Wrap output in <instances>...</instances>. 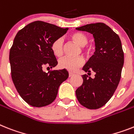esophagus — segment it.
I'll return each instance as SVG.
<instances>
[{
    "label": "esophagus",
    "mask_w": 134,
    "mask_h": 134,
    "mask_svg": "<svg viewBox=\"0 0 134 134\" xmlns=\"http://www.w3.org/2000/svg\"><path fill=\"white\" fill-rule=\"evenodd\" d=\"M74 74L71 72H69V77H71V76H74Z\"/></svg>",
    "instance_id": "esophagus-1"
}]
</instances>
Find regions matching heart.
Listing matches in <instances>:
<instances>
[{"instance_id":"obj_1","label":"heart","mask_w":134,"mask_h":134,"mask_svg":"<svg viewBox=\"0 0 134 134\" xmlns=\"http://www.w3.org/2000/svg\"><path fill=\"white\" fill-rule=\"evenodd\" d=\"M72 39L76 44L80 47H83V50L87 53L88 50L84 48V46L88 43V38L84 33L80 32H74L71 35ZM52 51L56 57H60L63 53V39L58 38L52 42L51 45ZM84 63L83 58L81 57H63L58 60V67L60 69H64L69 71H75L79 67L82 66Z\"/></svg>"}]
</instances>
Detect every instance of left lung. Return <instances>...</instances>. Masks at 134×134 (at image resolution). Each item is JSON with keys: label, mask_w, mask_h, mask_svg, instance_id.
<instances>
[{"label": "left lung", "mask_w": 134, "mask_h": 134, "mask_svg": "<svg viewBox=\"0 0 134 134\" xmlns=\"http://www.w3.org/2000/svg\"><path fill=\"white\" fill-rule=\"evenodd\" d=\"M93 35L95 52L82 69L96 73L93 79L82 75L83 82L76 89L78 102L88 109H98L108 102L120 82L124 53L119 35L103 23L90 24L76 28Z\"/></svg>", "instance_id": "8db88e82"}]
</instances>
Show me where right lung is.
<instances>
[{"mask_svg":"<svg viewBox=\"0 0 134 134\" xmlns=\"http://www.w3.org/2000/svg\"><path fill=\"white\" fill-rule=\"evenodd\" d=\"M67 31L35 21L17 33L9 52L12 77L21 97L29 105L43 107L52 103L60 85L69 76L64 69L50 73L43 71L44 66L52 68L58 64L51 45Z\"/></svg>","mask_w":134,"mask_h":134,"instance_id":"right-lung-1","label":"right lung"}]
</instances>
